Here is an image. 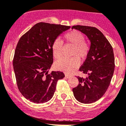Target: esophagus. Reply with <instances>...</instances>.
<instances>
[{"label": "esophagus", "instance_id": "1", "mask_svg": "<svg viewBox=\"0 0 126 126\" xmlns=\"http://www.w3.org/2000/svg\"><path fill=\"white\" fill-rule=\"evenodd\" d=\"M65 77L66 78H67V79H68V78L71 77V75H68V74H65Z\"/></svg>", "mask_w": 126, "mask_h": 126}]
</instances>
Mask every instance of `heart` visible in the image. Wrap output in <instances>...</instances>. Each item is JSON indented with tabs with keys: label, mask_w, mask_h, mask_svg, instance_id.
<instances>
[{
	"label": "heart",
	"mask_w": 126,
	"mask_h": 126,
	"mask_svg": "<svg viewBox=\"0 0 126 126\" xmlns=\"http://www.w3.org/2000/svg\"><path fill=\"white\" fill-rule=\"evenodd\" d=\"M64 40L74 46L72 55L74 56L71 59L63 58L57 61L55 67L59 71L71 73L78 68L80 65V59H85L89 52V46L84 42V37L80 32L72 31L64 35ZM62 42L59 40H55L53 42L52 49L53 55L55 59H59L62 55Z\"/></svg>",
	"instance_id": "heart-1"
}]
</instances>
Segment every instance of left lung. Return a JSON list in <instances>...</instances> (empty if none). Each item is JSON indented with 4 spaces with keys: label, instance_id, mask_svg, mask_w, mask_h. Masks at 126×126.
Returning a JSON list of instances; mask_svg holds the SVG:
<instances>
[{
    "label": "left lung",
    "instance_id": "left-lung-1",
    "mask_svg": "<svg viewBox=\"0 0 126 126\" xmlns=\"http://www.w3.org/2000/svg\"><path fill=\"white\" fill-rule=\"evenodd\" d=\"M72 29L85 34L91 43L88 55L79 69L87 77L85 79L79 77V85L72 89L77 101L89 104L101 98L109 86L115 69L113 48L96 28L75 25Z\"/></svg>",
    "mask_w": 126,
    "mask_h": 126
}]
</instances>
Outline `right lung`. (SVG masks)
Here are the masks:
<instances>
[{
    "instance_id": "1",
    "label": "right lung",
    "mask_w": 126,
    "mask_h": 126,
    "mask_svg": "<svg viewBox=\"0 0 126 126\" xmlns=\"http://www.w3.org/2000/svg\"><path fill=\"white\" fill-rule=\"evenodd\" d=\"M70 26L38 23L18 41L13 59L17 84L22 95L34 103L51 100L63 72L49 70L53 63V42Z\"/></svg>"
}]
</instances>
